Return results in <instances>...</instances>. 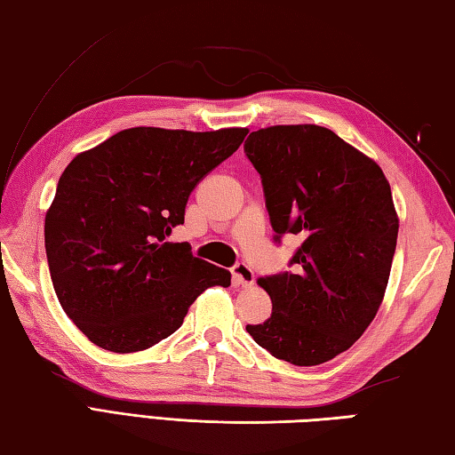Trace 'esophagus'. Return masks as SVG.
Wrapping results in <instances>:
<instances>
[{
	"label": "esophagus",
	"instance_id": "obj_1",
	"mask_svg": "<svg viewBox=\"0 0 455 455\" xmlns=\"http://www.w3.org/2000/svg\"><path fill=\"white\" fill-rule=\"evenodd\" d=\"M254 272L252 269H250L246 264H236L235 267H233V282H235V285H243V287H250V285H254Z\"/></svg>",
	"mask_w": 455,
	"mask_h": 455
}]
</instances>
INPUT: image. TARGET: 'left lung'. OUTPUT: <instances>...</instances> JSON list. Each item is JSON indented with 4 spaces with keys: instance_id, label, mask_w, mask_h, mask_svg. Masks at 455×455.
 Returning a JSON list of instances; mask_svg holds the SVG:
<instances>
[{
    "instance_id": "8db88e82",
    "label": "left lung",
    "mask_w": 455,
    "mask_h": 455,
    "mask_svg": "<svg viewBox=\"0 0 455 455\" xmlns=\"http://www.w3.org/2000/svg\"><path fill=\"white\" fill-rule=\"evenodd\" d=\"M277 233L303 238L293 272L259 277L272 316L246 331L293 365L346 352L371 324L387 289L399 217L377 162L318 124H274L244 144Z\"/></svg>"
}]
</instances>
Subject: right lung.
I'll list each match as a JSON object with an SVG mask.
<instances>
[{"mask_svg":"<svg viewBox=\"0 0 455 455\" xmlns=\"http://www.w3.org/2000/svg\"><path fill=\"white\" fill-rule=\"evenodd\" d=\"M248 129L134 127L80 152L58 180L44 246L58 301L95 346L132 354L181 326L230 274L168 243L189 193L238 150Z\"/></svg>","mask_w":455,"mask_h":455,"instance_id":"right-lung-1","label":"right lung"}]
</instances>
